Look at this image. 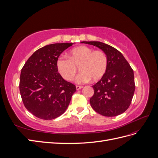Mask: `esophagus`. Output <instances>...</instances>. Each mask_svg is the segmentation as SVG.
<instances>
[{"instance_id":"esophagus-1","label":"esophagus","mask_w":158,"mask_h":158,"mask_svg":"<svg viewBox=\"0 0 158 158\" xmlns=\"http://www.w3.org/2000/svg\"><path fill=\"white\" fill-rule=\"evenodd\" d=\"M76 89L78 90V89H82V86H81V85H76Z\"/></svg>"}]
</instances>
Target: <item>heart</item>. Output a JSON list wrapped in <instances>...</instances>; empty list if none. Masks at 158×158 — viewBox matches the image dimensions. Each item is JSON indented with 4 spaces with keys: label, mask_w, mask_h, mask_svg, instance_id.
I'll return each instance as SVG.
<instances>
[{
    "label": "heart",
    "mask_w": 158,
    "mask_h": 158,
    "mask_svg": "<svg viewBox=\"0 0 158 158\" xmlns=\"http://www.w3.org/2000/svg\"><path fill=\"white\" fill-rule=\"evenodd\" d=\"M56 68L65 80L73 81L78 72L79 83L98 82L106 74L108 68V59L102 51H94L87 46H79L70 50L69 59L60 56L56 60Z\"/></svg>",
    "instance_id": "obj_1"
}]
</instances>
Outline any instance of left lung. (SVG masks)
Wrapping results in <instances>:
<instances>
[{
	"label": "left lung",
	"instance_id": "1",
	"mask_svg": "<svg viewBox=\"0 0 158 158\" xmlns=\"http://www.w3.org/2000/svg\"><path fill=\"white\" fill-rule=\"evenodd\" d=\"M101 49L108 59L106 74L92 87L94 94L89 102L95 111L106 117H114L129 107L135 90L134 72L121 52L99 41H82Z\"/></svg>",
	"mask_w": 158,
	"mask_h": 158
}]
</instances>
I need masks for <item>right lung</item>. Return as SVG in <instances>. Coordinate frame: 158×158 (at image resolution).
Instances as JSON below:
<instances>
[{
	"label": "right lung",
	"instance_id": "add662e5",
	"mask_svg": "<svg viewBox=\"0 0 158 158\" xmlns=\"http://www.w3.org/2000/svg\"><path fill=\"white\" fill-rule=\"evenodd\" d=\"M73 43L50 44L33 52L22 69L20 92L25 107L35 117L51 120L67 109L76 85L58 73L56 60Z\"/></svg>",
	"mask_w": 158,
	"mask_h": 158
}]
</instances>
